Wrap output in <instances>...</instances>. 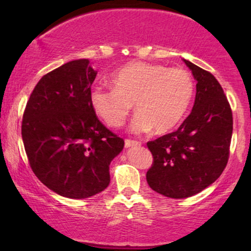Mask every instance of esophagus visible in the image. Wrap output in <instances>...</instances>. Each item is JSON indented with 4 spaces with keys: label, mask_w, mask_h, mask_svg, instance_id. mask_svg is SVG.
I'll list each match as a JSON object with an SVG mask.
<instances>
[{
    "label": "esophagus",
    "mask_w": 251,
    "mask_h": 251,
    "mask_svg": "<svg viewBox=\"0 0 251 251\" xmlns=\"http://www.w3.org/2000/svg\"><path fill=\"white\" fill-rule=\"evenodd\" d=\"M125 146H126V148H135V146H140V143L137 142V140L126 139L125 140Z\"/></svg>",
    "instance_id": "1"
}]
</instances>
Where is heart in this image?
<instances>
[{
  "label": "heart",
  "instance_id": "heart-1",
  "mask_svg": "<svg viewBox=\"0 0 251 251\" xmlns=\"http://www.w3.org/2000/svg\"><path fill=\"white\" fill-rule=\"evenodd\" d=\"M113 87L98 85L89 93L92 108L111 127L125 123L134 102L133 133L154 128L166 133L188 111L195 85L188 71L148 62H131L112 75Z\"/></svg>",
  "mask_w": 251,
  "mask_h": 251
}]
</instances>
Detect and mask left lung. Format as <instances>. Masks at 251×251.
Returning <instances> with one entry per match:
<instances>
[{
    "mask_svg": "<svg viewBox=\"0 0 251 251\" xmlns=\"http://www.w3.org/2000/svg\"><path fill=\"white\" fill-rule=\"evenodd\" d=\"M196 80L191 113L176 132L148 143L153 164L146 180L165 197H191L211 185L229 158L232 113L220 82L184 59Z\"/></svg>",
    "mask_w": 251,
    "mask_h": 251,
    "instance_id": "obj_1",
    "label": "left lung"
}]
</instances>
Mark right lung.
I'll return each instance as SVG.
<instances>
[{"mask_svg": "<svg viewBox=\"0 0 251 251\" xmlns=\"http://www.w3.org/2000/svg\"><path fill=\"white\" fill-rule=\"evenodd\" d=\"M97 73L88 59H79L46 74L22 120L33 172L51 191L72 200L107 188L109 164L124 149V140L99 122L89 102Z\"/></svg>", "mask_w": 251, "mask_h": 251, "instance_id": "obj_1", "label": "right lung"}]
</instances>
